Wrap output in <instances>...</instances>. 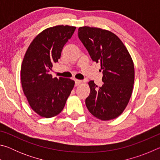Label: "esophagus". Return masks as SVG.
I'll return each mask as SVG.
<instances>
[{"instance_id":"1","label":"esophagus","mask_w":160,"mask_h":160,"mask_svg":"<svg viewBox=\"0 0 160 160\" xmlns=\"http://www.w3.org/2000/svg\"><path fill=\"white\" fill-rule=\"evenodd\" d=\"M75 86H78V85H80L81 83H82V80H75Z\"/></svg>"}]
</instances>
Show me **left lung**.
<instances>
[{
  "label": "left lung",
  "instance_id": "obj_1",
  "mask_svg": "<svg viewBox=\"0 0 160 160\" xmlns=\"http://www.w3.org/2000/svg\"><path fill=\"white\" fill-rule=\"evenodd\" d=\"M78 37L93 61L101 63L103 84L88 82L90 93L85 99L92 114L102 121L117 118L128 104L133 88L135 70L132 58L121 40L112 32L81 27Z\"/></svg>",
  "mask_w": 160,
  "mask_h": 160
}]
</instances>
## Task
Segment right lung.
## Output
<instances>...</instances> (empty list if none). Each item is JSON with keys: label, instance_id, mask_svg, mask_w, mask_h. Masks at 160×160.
<instances>
[{"label": "right lung", "instance_id": "obj_1", "mask_svg": "<svg viewBox=\"0 0 160 160\" xmlns=\"http://www.w3.org/2000/svg\"><path fill=\"white\" fill-rule=\"evenodd\" d=\"M75 29L58 25L44 29L33 39L24 56L22 87L32 110L42 117L51 118L60 113L74 87V80L53 78L49 72Z\"/></svg>", "mask_w": 160, "mask_h": 160}]
</instances>
